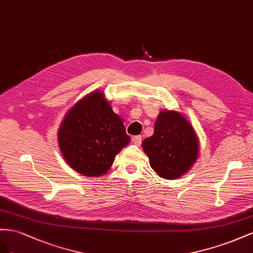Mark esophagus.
I'll use <instances>...</instances> for the list:
<instances>
[{"instance_id": "obj_1", "label": "esophagus", "mask_w": 253, "mask_h": 253, "mask_svg": "<svg viewBox=\"0 0 253 253\" xmlns=\"http://www.w3.org/2000/svg\"><path fill=\"white\" fill-rule=\"evenodd\" d=\"M132 143L134 144V145L136 146H140L141 143H142V136L141 135H135V136H132Z\"/></svg>"}]
</instances>
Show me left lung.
<instances>
[{
  "instance_id": "1",
  "label": "left lung",
  "mask_w": 253,
  "mask_h": 253,
  "mask_svg": "<svg viewBox=\"0 0 253 253\" xmlns=\"http://www.w3.org/2000/svg\"><path fill=\"white\" fill-rule=\"evenodd\" d=\"M149 164L159 176L177 179L196 161L198 140L193 127L176 111H161L154 134L142 143Z\"/></svg>"
}]
</instances>
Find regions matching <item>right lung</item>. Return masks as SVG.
Listing matches in <instances>:
<instances>
[{
    "label": "right lung",
    "mask_w": 253,
    "mask_h": 253,
    "mask_svg": "<svg viewBox=\"0 0 253 253\" xmlns=\"http://www.w3.org/2000/svg\"><path fill=\"white\" fill-rule=\"evenodd\" d=\"M130 138L122 119L100 91L92 92L72 108L58 131L64 160L79 174L98 177L111 168Z\"/></svg>",
    "instance_id": "add662e5"
}]
</instances>
